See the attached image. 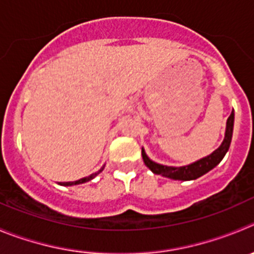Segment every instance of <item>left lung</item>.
<instances>
[{
    "label": "left lung",
    "mask_w": 254,
    "mask_h": 254,
    "mask_svg": "<svg viewBox=\"0 0 254 254\" xmlns=\"http://www.w3.org/2000/svg\"><path fill=\"white\" fill-rule=\"evenodd\" d=\"M233 122L234 113L233 111H232L231 116H229L228 120H227L226 136H224V139L223 142H222L221 146H219L212 154L199 159V161L194 162L192 165L183 166V167H170V166L158 165L156 162L151 161V159L147 157V154L144 153L143 149H142V157H143L144 165H146L152 172L156 173V175H161L163 176V177L172 178V180L190 181L201 177L204 173H207L208 171H211L212 168L216 167L219 162L222 161V158H223L224 154L227 153V151H228L229 144H231L232 141V133H233Z\"/></svg>",
    "instance_id": "8db88e82"
}]
</instances>
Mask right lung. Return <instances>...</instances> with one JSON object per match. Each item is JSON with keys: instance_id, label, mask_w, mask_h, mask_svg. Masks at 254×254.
<instances>
[{"instance_id": "1", "label": "right lung", "mask_w": 254, "mask_h": 254, "mask_svg": "<svg viewBox=\"0 0 254 254\" xmlns=\"http://www.w3.org/2000/svg\"><path fill=\"white\" fill-rule=\"evenodd\" d=\"M103 168L105 167H102L101 168L100 171H98V172H96V173H93V175H91V176H88V177H84V178H81V180H78V181H73V182H62V183H60V185H62V186H73V185H79V183H84V182H88V181H91V180H93V178L96 177V176L98 175V173H101L103 171Z\"/></svg>"}]
</instances>
